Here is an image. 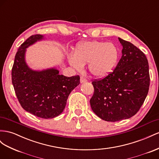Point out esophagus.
<instances>
[{
  "label": "esophagus",
  "mask_w": 159,
  "mask_h": 159,
  "mask_svg": "<svg viewBox=\"0 0 159 159\" xmlns=\"http://www.w3.org/2000/svg\"><path fill=\"white\" fill-rule=\"evenodd\" d=\"M88 80H87V79H85V78H84V77H82L81 76V78H80V82L82 84V83H85V82H86Z\"/></svg>",
  "instance_id": "esophagus-1"
}]
</instances>
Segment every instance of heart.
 I'll list each match as a JSON object with an SVG mask.
<instances>
[{
  "label": "heart",
  "instance_id": "b5f03b06",
  "mask_svg": "<svg viewBox=\"0 0 159 159\" xmlns=\"http://www.w3.org/2000/svg\"><path fill=\"white\" fill-rule=\"evenodd\" d=\"M118 58V49L112 43L84 41L76 45L74 55L68 56V62L77 70H81L88 63L90 74L100 78L112 71Z\"/></svg>",
  "mask_w": 159,
  "mask_h": 159
}]
</instances>
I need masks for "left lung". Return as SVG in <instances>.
<instances>
[{
  "label": "left lung",
  "mask_w": 159,
  "mask_h": 159,
  "mask_svg": "<svg viewBox=\"0 0 159 159\" xmlns=\"http://www.w3.org/2000/svg\"><path fill=\"white\" fill-rule=\"evenodd\" d=\"M122 57L113 72L94 80L90 99L93 111L108 122L130 118L140 110L150 85L149 66L144 53L131 43L118 37Z\"/></svg>",
  "instance_id": "1"
}]
</instances>
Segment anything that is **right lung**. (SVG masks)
I'll list each match as a JSON object with an SVG mask.
<instances>
[{"instance_id": "1", "label": "right lung", "mask_w": 159, "mask_h": 159, "mask_svg": "<svg viewBox=\"0 0 159 159\" xmlns=\"http://www.w3.org/2000/svg\"><path fill=\"white\" fill-rule=\"evenodd\" d=\"M44 39L41 35L29 37L16 53L12 68V83L22 108L41 118L57 116L66 106L71 92L80 84V76L59 75L55 68L33 70L25 61L27 48Z\"/></svg>"}]
</instances>
